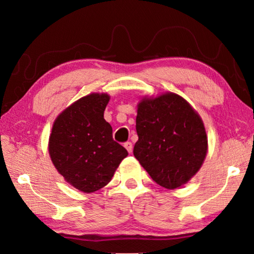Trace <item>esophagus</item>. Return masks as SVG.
I'll return each mask as SVG.
<instances>
[{
  "label": "esophagus",
  "mask_w": 254,
  "mask_h": 254,
  "mask_svg": "<svg viewBox=\"0 0 254 254\" xmlns=\"http://www.w3.org/2000/svg\"><path fill=\"white\" fill-rule=\"evenodd\" d=\"M124 147H126V149L127 150V152H128V153H131V152H132L133 144H132L131 142H127V143H124Z\"/></svg>",
  "instance_id": "34e87169"
}]
</instances>
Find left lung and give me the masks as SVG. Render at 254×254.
<instances>
[{
	"label": "left lung",
	"instance_id": "left-lung-1",
	"mask_svg": "<svg viewBox=\"0 0 254 254\" xmlns=\"http://www.w3.org/2000/svg\"><path fill=\"white\" fill-rule=\"evenodd\" d=\"M133 154L158 185L176 189L187 184L207 154V134L199 114L178 94L143 97L137 104Z\"/></svg>",
	"mask_w": 254,
	"mask_h": 254
}]
</instances>
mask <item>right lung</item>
I'll return each instance as SVG.
<instances>
[{"label": "right lung", "mask_w": 254, "mask_h": 254, "mask_svg": "<svg viewBox=\"0 0 254 254\" xmlns=\"http://www.w3.org/2000/svg\"><path fill=\"white\" fill-rule=\"evenodd\" d=\"M107 93H91L66 107L53 124L48 150L55 168L72 187L94 192L106 186L127 151L104 119Z\"/></svg>", "instance_id": "add662e5"}]
</instances>
